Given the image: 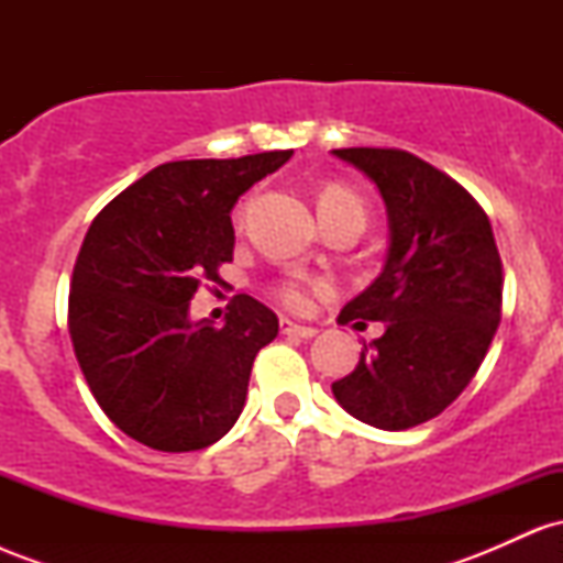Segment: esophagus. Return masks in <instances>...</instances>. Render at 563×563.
Segmentation results:
<instances>
[{
  "mask_svg": "<svg viewBox=\"0 0 563 563\" xmlns=\"http://www.w3.org/2000/svg\"><path fill=\"white\" fill-rule=\"evenodd\" d=\"M280 333L296 335V339H312V335H318V328L299 325V322H294V320H280Z\"/></svg>",
  "mask_w": 563,
  "mask_h": 563,
  "instance_id": "34e87169",
  "label": "esophagus"
}]
</instances>
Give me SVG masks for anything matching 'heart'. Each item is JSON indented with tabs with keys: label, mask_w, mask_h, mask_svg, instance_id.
<instances>
[{
	"label": "heart",
	"mask_w": 563,
	"mask_h": 563,
	"mask_svg": "<svg viewBox=\"0 0 563 563\" xmlns=\"http://www.w3.org/2000/svg\"><path fill=\"white\" fill-rule=\"evenodd\" d=\"M320 214H331V211H344V214H357L365 219L363 198L344 185H331L320 192ZM314 283L301 280V277H290L277 286V299L286 303L288 309H303L309 303V288Z\"/></svg>",
	"instance_id": "1"
}]
</instances>
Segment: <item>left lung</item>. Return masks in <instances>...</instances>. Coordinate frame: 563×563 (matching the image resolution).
<instances>
[{"label": "left lung", "mask_w": 563, "mask_h": 563, "mask_svg": "<svg viewBox=\"0 0 563 563\" xmlns=\"http://www.w3.org/2000/svg\"><path fill=\"white\" fill-rule=\"evenodd\" d=\"M376 183L389 217L384 269L339 322H384L331 386L349 416L384 431L431 421L479 371L500 325L503 262L493 224L466 187L397 147H341Z\"/></svg>", "instance_id": "8db88e82"}]
</instances>
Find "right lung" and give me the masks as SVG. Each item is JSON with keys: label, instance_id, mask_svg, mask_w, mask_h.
I'll return each mask as SVG.
<instances>
[{"label": "right lung", "instance_id": "right-lung-1", "mask_svg": "<svg viewBox=\"0 0 563 563\" xmlns=\"http://www.w3.org/2000/svg\"><path fill=\"white\" fill-rule=\"evenodd\" d=\"M290 156L161 164L89 224L70 277L68 331L89 391L126 437L190 452L235 426L251 365L280 325L245 294L222 328L192 322L190 299L232 262V206Z\"/></svg>", "mask_w": 563, "mask_h": 563}]
</instances>
